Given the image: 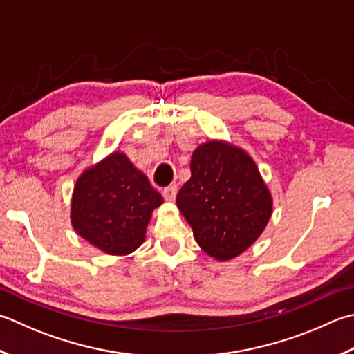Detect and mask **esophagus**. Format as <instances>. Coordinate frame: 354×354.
Returning <instances> with one entry per match:
<instances>
[{"label":"esophagus","instance_id":"34e87169","mask_svg":"<svg viewBox=\"0 0 354 354\" xmlns=\"http://www.w3.org/2000/svg\"><path fill=\"white\" fill-rule=\"evenodd\" d=\"M176 193H178V185L171 184L169 187H165V189L162 190V196L165 201H167V203H173V201L176 199Z\"/></svg>","mask_w":354,"mask_h":354}]
</instances>
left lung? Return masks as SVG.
Segmentation results:
<instances>
[{
	"label": "left lung",
	"mask_w": 354,
	"mask_h": 354,
	"mask_svg": "<svg viewBox=\"0 0 354 354\" xmlns=\"http://www.w3.org/2000/svg\"><path fill=\"white\" fill-rule=\"evenodd\" d=\"M192 178L176 196L198 245L216 261L252 247L273 213V198L258 165L244 149L224 140L198 145Z\"/></svg>",
	"instance_id": "1"
}]
</instances>
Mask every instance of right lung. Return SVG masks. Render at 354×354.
Here are the masks:
<instances>
[{
    "instance_id": "right-lung-1",
    "label": "right lung",
    "mask_w": 354,
    "mask_h": 354,
    "mask_svg": "<svg viewBox=\"0 0 354 354\" xmlns=\"http://www.w3.org/2000/svg\"><path fill=\"white\" fill-rule=\"evenodd\" d=\"M162 201L149 178L116 150L76 179L71 223L98 250L127 256L144 242L151 213Z\"/></svg>"
}]
</instances>
